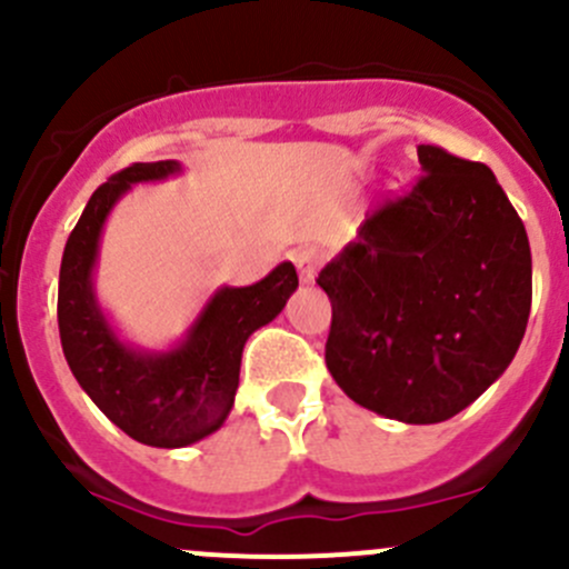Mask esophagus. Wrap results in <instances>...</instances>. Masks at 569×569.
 <instances>
[{"label": "esophagus", "mask_w": 569, "mask_h": 569, "mask_svg": "<svg viewBox=\"0 0 569 569\" xmlns=\"http://www.w3.org/2000/svg\"><path fill=\"white\" fill-rule=\"evenodd\" d=\"M321 261H325V256H321L319 248H300L295 252V267L300 272L302 283H313V278H317L321 269Z\"/></svg>", "instance_id": "34e87169"}]
</instances>
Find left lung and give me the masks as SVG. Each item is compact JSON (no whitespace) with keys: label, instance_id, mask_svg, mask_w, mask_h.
I'll return each mask as SVG.
<instances>
[{"label":"left lung","instance_id":"left-lung-1","mask_svg":"<svg viewBox=\"0 0 569 569\" xmlns=\"http://www.w3.org/2000/svg\"><path fill=\"white\" fill-rule=\"evenodd\" d=\"M421 176L319 272L325 360L366 410L438 423L507 371L531 311V248L492 170L418 146Z\"/></svg>","mask_w":569,"mask_h":569}]
</instances>
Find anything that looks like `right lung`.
<instances>
[{"mask_svg": "<svg viewBox=\"0 0 569 569\" xmlns=\"http://www.w3.org/2000/svg\"><path fill=\"white\" fill-rule=\"evenodd\" d=\"M181 170L168 162H134L101 183L66 242L57 291L62 352L82 391L137 443L181 449L217 432L233 407L244 341L269 325L297 289L291 261L242 289L222 286L187 338L168 352H142L114 336L93 291L101 228L131 183L162 181Z\"/></svg>", "mask_w": 569, "mask_h": 569, "instance_id": "obj_1", "label": "right lung"}]
</instances>
